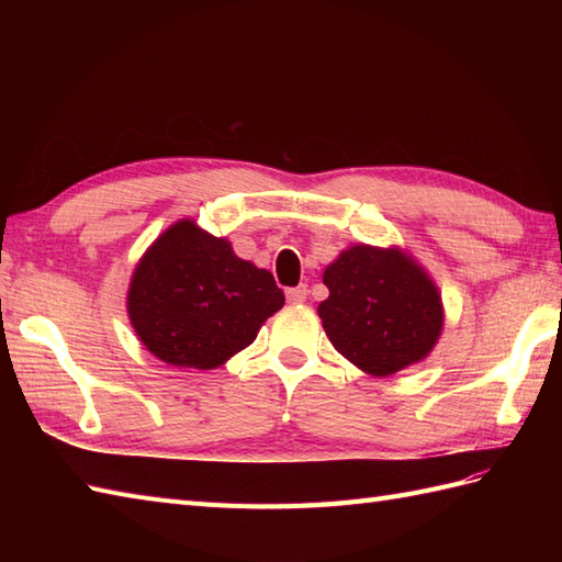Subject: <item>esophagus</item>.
Returning a JSON list of instances; mask_svg holds the SVG:
<instances>
[{"label": "esophagus", "mask_w": 562, "mask_h": 562, "mask_svg": "<svg viewBox=\"0 0 562 562\" xmlns=\"http://www.w3.org/2000/svg\"><path fill=\"white\" fill-rule=\"evenodd\" d=\"M306 288L304 284H300V288H290L288 290V302L290 304H302V302H306Z\"/></svg>", "instance_id": "esophagus-1"}]
</instances>
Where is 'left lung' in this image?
I'll list each match as a JSON object with an SVG mask.
<instances>
[{
    "label": "left lung",
    "instance_id": "8db88e82",
    "mask_svg": "<svg viewBox=\"0 0 562 562\" xmlns=\"http://www.w3.org/2000/svg\"><path fill=\"white\" fill-rule=\"evenodd\" d=\"M324 284L330 294L318 316L333 348L364 372L396 374L435 348L439 292L401 250L352 246L326 268Z\"/></svg>",
    "mask_w": 562,
    "mask_h": 562
}]
</instances>
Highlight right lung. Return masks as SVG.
Returning <instances> with one entry per match:
<instances>
[{"label": "right lung", "instance_id": "1", "mask_svg": "<svg viewBox=\"0 0 562 562\" xmlns=\"http://www.w3.org/2000/svg\"><path fill=\"white\" fill-rule=\"evenodd\" d=\"M282 304L268 270L188 220L154 241L127 292L130 321L147 350L193 369H214L248 348Z\"/></svg>", "mask_w": 562, "mask_h": 562}]
</instances>
